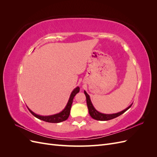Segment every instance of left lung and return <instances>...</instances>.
I'll use <instances>...</instances> for the list:
<instances>
[{
  "label": "left lung",
  "mask_w": 157,
  "mask_h": 157,
  "mask_svg": "<svg viewBox=\"0 0 157 157\" xmlns=\"http://www.w3.org/2000/svg\"><path fill=\"white\" fill-rule=\"evenodd\" d=\"M85 96H86V103H87V106H88V111H89V114L91 116V117L95 120H97V121H109V120H111L113 119V118H115L118 116L121 115L122 114L124 113V112H126L128 109H130V107L132 106V103L130 106H128L127 108H126L124 110L121 111V112H118L117 113H113V114H104V113H101L100 112L98 111L96 109L94 108V105H92V101L90 100V98L89 95L86 93V92L84 91Z\"/></svg>",
  "instance_id": "left-lung-1"
}]
</instances>
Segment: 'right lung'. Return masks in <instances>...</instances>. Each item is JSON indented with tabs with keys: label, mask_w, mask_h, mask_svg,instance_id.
<instances>
[{
	"label": "right lung",
	"mask_w": 157,
	"mask_h": 157,
	"mask_svg": "<svg viewBox=\"0 0 157 157\" xmlns=\"http://www.w3.org/2000/svg\"><path fill=\"white\" fill-rule=\"evenodd\" d=\"M79 91H80V88L78 86L75 88L73 90L72 92H71L69 99V101L63 110L59 113L55 114V115H49V116H42V115H37V114L35 113L34 112H33L28 107H27V108L33 116H35L36 118H39V119H40V120H42V121L47 122H51V123H58V122H63V121H66L68 118V117L69 116V114H70V110L71 108V105H72V103H73V98L75 96V95L79 92Z\"/></svg>",
	"instance_id": "add662e5"
}]
</instances>
